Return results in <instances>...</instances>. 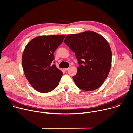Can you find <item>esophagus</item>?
Masks as SVG:
<instances>
[{
	"label": "esophagus",
	"mask_w": 133,
	"mask_h": 133,
	"mask_svg": "<svg viewBox=\"0 0 133 133\" xmlns=\"http://www.w3.org/2000/svg\"><path fill=\"white\" fill-rule=\"evenodd\" d=\"M69 68H63V70H64L65 71H68V70H69Z\"/></svg>",
	"instance_id": "obj_1"
}]
</instances>
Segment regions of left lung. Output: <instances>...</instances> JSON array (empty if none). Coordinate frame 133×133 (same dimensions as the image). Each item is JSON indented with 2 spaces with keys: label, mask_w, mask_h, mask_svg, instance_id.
<instances>
[{
  "label": "left lung",
  "mask_w": 133,
  "mask_h": 133,
  "mask_svg": "<svg viewBox=\"0 0 133 133\" xmlns=\"http://www.w3.org/2000/svg\"><path fill=\"white\" fill-rule=\"evenodd\" d=\"M64 43L78 61L77 73L73 77L76 85L86 91L99 88L112 65V51L107 40L95 32L87 31L67 35Z\"/></svg>",
  "instance_id": "1"
}]
</instances>
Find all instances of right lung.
I'll use <instances>...</instances> for the list:
<instances>
[{"instance_id":"add662e5","label":"right lung","mask_w":133,"mask_h":133,"mask_svg":"<svg viewBox=\"0 0 133 133\" xmlns=\"http://www.w3.org/2000/svg\"><path fill=\"white\" fill-rule=\"evenodd\" d=\"M65 37L40 36L30 41L23 50L21 60L24 75L39 92H50L59 85L63 73L52 62L54 53Z\"/></svg>"}]
</instances>
